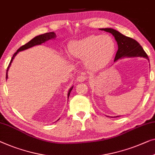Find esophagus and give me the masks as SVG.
<instances>
[{"mask_svg":"<svg viewBox=\"0 0 155 155\" xmlns=\"http://www.w3.org/2000/svg\"><path fill=\"white\" fill-rule=\"evenodd\" d=\"M86 79H87V77L84 75H80L77 78V80L78 82H83Z\"/></svg>","mask_w":155,"mask_h":155,"instance_id":"1","label":"esophagus"}]
</instances>
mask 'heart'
<instances>
[{
	"mask_svg": "<svg viewBox=\"0 0 155 155\" xmlns=\"http://www.w3.org/2000/svg\"><path fill=\"white\" fill-rule=\"evenodd\" d=\"M115 43L108 35H91L69 45L71 57L84 59L87 68L98 70L104 67L113 57Z\"/></svg>",
	"mask_w": 155,
	"mask_h": 155,
	"instance_id": "1",
	"label": "heart"
}]
</instances>
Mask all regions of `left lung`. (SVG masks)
Segmentation results:
<instances>
[{
  "instance_id": "1",
  "label": "left lung",
  "mask_w": 155,
  "mask_h": 155,
  "mask_svg": "<svg viewBox=\"0 0 155 155\" xmlns=\"http://www.w3.org/2000/svg\"><path fill=\"white\" fill-rule=\"evenodd\" d=\"M99 30L110 33L115 37V39L117 43L118 50L116 53L114 62H117L119 59H122L123 58L138 57H144L149 61V58L147 54L145 52L144 50L136 40L131 38L125 36L119 31L111 28H99ZM120 117V115L115 116V117Z\"/></svg>"
}]
</instances>
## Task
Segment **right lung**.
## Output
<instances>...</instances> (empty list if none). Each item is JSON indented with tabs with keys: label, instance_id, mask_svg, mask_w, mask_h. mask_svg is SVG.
I'll return each mask as SVG.
<instances>
[{
	"label": "right lung",
	"instance_id": "obj_1",
	"mask_svg": "<svg viewBox=\"0 0 155 155\" xmlns=\"http://www.w3.org/2000/svg\"><path fill=\"white\" fill-rule=\"evenodd\" d=\"M56 38H57V35H56V33H54V32H50V33H44V34L39 35H38V36H35V38H33L32 40H31L30 41H29L28 42H27V43L25 44V45H24L21 46V48H19V49H18L17 51L14 54V55H13V57H12V59H11V61L10 62V64H9L8 68H7L6 80L8 78V73L9 68H10V67L11 66V64H12V62L13 61V59H15V57H16V55L18 53H19V51H21L26 50H27V49L32 48V47H34L35 45H41L42 43H44V42L48 41V40H50L55 39ZM73 86L71 87V88H70V89H69V90H68V100L69 96H70L71 91L73 89Z\"/></svg>",
	"mask_w": 155,
	"mask_h": 155
}]
</instances>
